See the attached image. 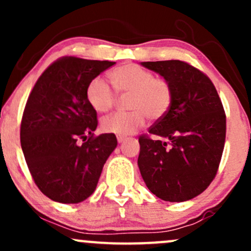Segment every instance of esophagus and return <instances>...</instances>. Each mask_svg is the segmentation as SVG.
Here are the masks:
<instances>
[{"instance_id":"1","label":"esophagus","mask_w":251,"mask_h":251,"mask_svg":"<svg viewBox=\"0 0 251 251\" xmlns=\"http://www.w3.org/2000/svg\"><path fill=\"white\" fill-rule=\"evenodd\" d=\"M117 139H118V143H123L125 142L126 137H124V135H117Z\"/></svg>"}]
</instances>
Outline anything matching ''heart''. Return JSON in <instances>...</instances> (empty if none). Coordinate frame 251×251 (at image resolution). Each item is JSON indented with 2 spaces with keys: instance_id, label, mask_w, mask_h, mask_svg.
I'll return each mask as SVG.
<instances>
[{
  "instance_id": "obj_1",
  "label": "heart",
  "mask_w": 251,
  "mask_h": 251,
  "mask_svg": "<svg viewBox=\"0 0 251 251\" xmlns=\"http://www.w3.org/2000/svg\"><path fill=\"white\" fill-rule=\"evenodd\" d=\"M113 87L102 77H94L86 88V98L92 108L105 113L116 106L118 95L127 96V106L131 112L114 113L102 120L105 132L127 135L145 125L146 119H163L168 114L174 100V89L168 79L154 76L151 71L135 63L117 67L109 74Z\"/></svg>"
}]
</instances>
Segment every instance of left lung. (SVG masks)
Returning <instances> with one entry per match:
<instances>
[{
  "instance_id": "1",
  "label": "left lung",
  "mask_w": 251,
  "mask_h": 251,
  "mask_svg": "<svg viewBox=\"0 0 251 251\" xmlns=\"http://www.w3.org/2000/svg\"><path fill=\"white\" fill-rule=\"evenodd\" d=\"M142 65L169 80L174 100L168 114L139 137L140 174L160 200H192L208 188L220 168L226 132L220 96L209 76L185 61Z\"/></svg>"
}]
</instances>
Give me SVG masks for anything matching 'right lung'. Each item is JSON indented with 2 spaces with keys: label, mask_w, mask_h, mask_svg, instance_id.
Wrapping results in <instances>:
<instances>
[{
  "label": "right lung",
  "mask_w": 251,
  "mask_h": 251,
  "mask_svg": "<svg viewBox=\"0 0 251 251\" xmlns=\"http://www.w3.org/2000/svg\"><path fill=\"white\" fill-rule=\"evenodd\" d=\"M114 63L62 56L46 68L28 97L21 148L36 186L51 201L88 198L116 149L114 133L94 135L97 111L86 98L91 80Z\"/></svg>",
  "instance_id": "1"
}]
</instances>
